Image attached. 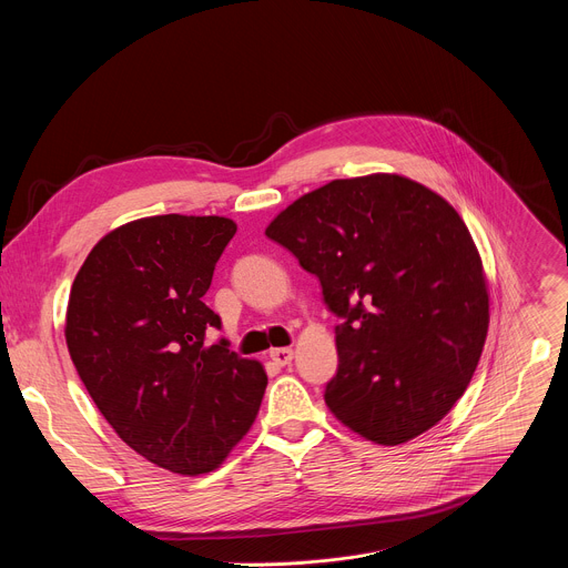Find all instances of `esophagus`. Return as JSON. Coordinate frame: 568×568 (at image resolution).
I'll return each instance as SVG.
<instances>
[{"label": "esophagus", "instance_id": "obj_1", "mask_svg": "<svg viewBox=\"0 0 568 568\" xmlns=\"http://www.w3.org/2000/svg\"><path fill=\"white\" fill-rule=\"evenodd\" d=\"M270 357H272L278 366H287V364L292 362V357H294V351H292V348H274V351H270Z\"/></svg>", "mask_w": 568, "mask_h": 568}]
</instances>
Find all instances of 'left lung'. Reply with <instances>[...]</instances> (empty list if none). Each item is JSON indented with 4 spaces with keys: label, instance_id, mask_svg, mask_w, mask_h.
Masks as SVG:
<instances>
[{
    "label": "left lung",
    "instance_id": "left-lung-1",
    "mask_svg": "<svg viewBox=\"0 0 568 568\" xmlns=\"http://www.w3.org/2000/svg\"><path fill=\"white\" fill-rule=\"evenodd\" d=\"M265 235L321 283L339 366L323 397L359 436L407 443L465 393L488 335V290L460 215L399 175L335 180Z\"/></svg>",
    "mask_w": 568,
    "mask_h": 568
}]
</instances>
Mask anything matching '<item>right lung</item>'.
<instances>
[{
    "instance_id": "right-lung-1",
    "label": "right lung",
    "mask_w": 568,
    "mask_h": 568,
    "mask_svg": "<svg viewBox=\"0 0 568 568\" xmlns=\"http://www.w3.org/2000/svg\"><path fill=\"white\" fill-rule=\"evenodd\" d=\"M233 233L217 215L130 222L90 252L69 294L78 377L123 443L178 474L215 469L267 386L258 362L206 342L222 321L202 296Z\"/></svg>"
}]
</instances>
